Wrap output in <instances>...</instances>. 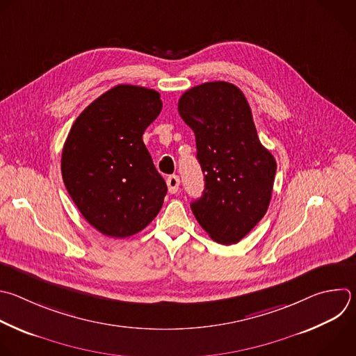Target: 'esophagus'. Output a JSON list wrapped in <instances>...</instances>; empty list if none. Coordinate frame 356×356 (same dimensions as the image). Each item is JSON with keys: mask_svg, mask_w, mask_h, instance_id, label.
I'll list each match as a JSON object with an SVG mask.
<instances>
[{"mask_svg": "<svg viewBox=\"0 0 356 356\" xmlns=\"http://www.w3.org/2000/svg\"><path fill=\"white\" fill-rule=\"evenodd\" d=\"M166 183H168V188H169V193H172V194L177 193V190H179V186H180V179H179V176H176V175H172V176H169V177H168V180H166Z\"/></svg>", "mask_w": 356, "mask_h": 356, "instance_id": "obj_1", "label": "esophagus"}]
</instances>
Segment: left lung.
<instances>
[{"label": "left lung", "instance_id": "8db88e82", "mask_svg": "<svg viewBox=\"0 0 356 356\" xmlns=\"http://www.w3.org/2000/svg\"><path fill=\"white\" fill-rule=\"evenodd\" d=\"M179 114L194 131L205 180L191 211L215 242L238 243L268 209L277 162L261 145L252 108L233 83L188 89L179 99Z\"/></svg>", "mask_w": 356, "mask_h": 356}]
</instances>
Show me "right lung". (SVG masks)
<instances>
[{"label":"right lung","instance_id":"1","mask_svg":"<svg viewBox=\"0 0 356 356\" xmlns=\"http://www.w3.org/2000/svg\"><path fill=\"white\" fill-rule=\"evenodd\" d=\"M162 110L161 95L117 85L72 124L61 155L68 194L83 218L110 238H129L158 215L168 193L143 141Z\"/></svg>","mask_w":356,"mask_h":356}]
</instances>
